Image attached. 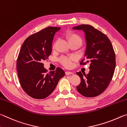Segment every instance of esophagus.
Instances as JSON below:
<instances>
[{
    "label": "esophagus",
    "mask_w": 127,
    "mask_h": 127,
    "mask_svg": "<svg viewBox=\"0 0 127 127\" xmlns=\"http://www.w3.org/2000/svg\"><path fill=\"white\" fill-rule=\"evenodd\" d=\"M72 73L71 72H70V71H65V74L66 75H70V74H72Z\"/></svg>",
    "instance_id": "34e87169"
}]
</instances>
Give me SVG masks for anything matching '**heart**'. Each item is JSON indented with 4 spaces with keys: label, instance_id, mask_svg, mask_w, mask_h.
Here are the masks:
<instances>
[{
    "label": "heart",
    "instance_id": "obj_1",
    "mask_svg": "<svg viewBox=\"0 0 127 127\" xmlns=\"http://www.w3.org/2000/svg\"><path fill=\"white\" fill-rule=\"evenodd\" d=\"M66 39L69 44L77 43L81 45L82 44V39L80 36L77 33L70 32L66 34ZM56 43H55L53 48L55 47ZM76 61V57L74 56H70V57H63L60 59V62L61 64L64 66L66 68H70L72 65V62Z\"/></svg>",
    "mask_w": 127,
    "mask_h": 127
}]
</instances>
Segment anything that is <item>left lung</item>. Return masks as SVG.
<instances>
[{"mask_svg": "<svg viewBox=\"0 0 127 127\" xmlns=\"http://www.w3.org/2000/svg\"><path fill=\"white\" fill-rule=\"evenodd\" d=\"M75 30H83L87 41L86 50L80 65L90 63L88 74L77 73L80 83L77 87L80 94L86 97H94L102 94L109 86L116 68V56L111 42L107 36L99 30L88 24L74 27ZM86 60V62L83 61Z\"/></svg>", "mask_w": 127, "mask_h": 127, "instance_id": "8db88e82", "label": "left lung"}]
</instances>
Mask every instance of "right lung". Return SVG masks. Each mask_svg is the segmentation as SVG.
Instances as JSON below:
<instances>
[{
	"label": "right lung",
	"mask_w": 127,
	"mask_h": 127,
	"mask_svg": "<svg viewBox=\"0 0 127 127\" xmlns=\"http://www.w3.org/2000/svg\"><path fill=\"white\" fill-rule=\"evenodd\" d=\"M61 28L49 27L28 37L20 48L17 61L20 84L32 98L42 99L51 94L64 71L59 67L47 73L43 62L52 53L54 36Z\"/></svg>",
	"instance_id": "1"
}]
</instances>
